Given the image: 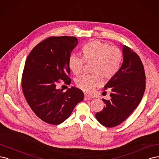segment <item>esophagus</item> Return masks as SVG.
Listing matches in <instances>:
<instances>
[{"mask_svg": "<svg viewBox=\"0 0 159 159\" xmlns=\"http://www.w3.org/2000/svg\"><path fill=\"white\" fill-rule=\"evenodd\" d=\"M92 98H93V97H92L91 96L86 95V94L84 95V100H90Z\"/></svg>", "mask_w": 159, "mask_h": 159, "instance_id": "34e87169", "label": "esophagus"}]
</instances>
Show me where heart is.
Masks as SVG:
<instances>
[{"instance_id": "b5f03b06", "label": "heart", "mask_w": 159, "mask_h": 159, "mask_svg": "<svg viewBox=\"0 0 159 159\" xmlns=\"http://www.w3.org/2000/svg\"><path fill=\"white\" fill-rule=\"evenodd\" d=\"M82 57L72 55L69 59V66L75 75L83 72L84 63L92 64L91 75H83L76 79L75 84L86 93H90L100 85L101 79L109 80L118 73L124 59L122 51L116 46L98 39L90 40L81 48Z\"/></svg>"}]
</instances>
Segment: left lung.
Here are the masks:
<instances>
[{
	"label": "left lung",
	"instance_id": "1",
	"mask_svg": "<svg viewBox=\"0 0 159 159\" xmlns=\"http://www.w3.org/2000/svg\"><path fill=\"white\" fill-rule=\"evenodd\" d=\"M124 61L114 78L104 86L111 93L102 111L96 114L102 125L114 127L121 124L139 104L145 90V73L140 57L130 48L123 47Z\"/></svg>",
	"mask_w": 159,
	"mask_h": 159
}]
</instances>
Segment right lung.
Segmentation results:
<instances>
[{"label":"right lung","mask_w":159,"mask_h":159,"mask_svg":"<svg viewBox=\"0 0 159 159\" xmlns=\"http://www.w3.org/2000/svg\"><path fill=\"white\" fill-rule=\"evenodd\" d=\"M77 43L76 37H49L35 46L25 61L21 82L24 96L35 114L48 124H61L84 99L83 91L76 87L66 92L56 88L60 80L70 83L69 59Z\"/></svg>","instance_id":"add662e5"}]
</instances>
